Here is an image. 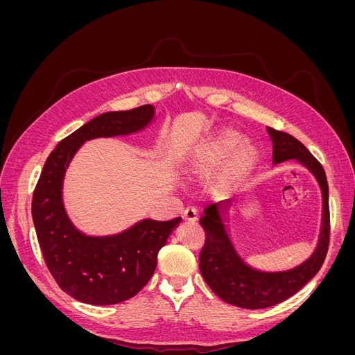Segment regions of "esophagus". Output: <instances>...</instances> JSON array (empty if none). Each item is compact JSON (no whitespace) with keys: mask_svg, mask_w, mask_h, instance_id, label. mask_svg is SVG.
I'll list each match as a JSON object with an SVG mask.
<instances>
[{"mask_svg":"<svg viewBox=\"0 0 355 355\" xmlns=\"http://www.w3.org/2000/svg\"><path fill=\"white\" fill-rule=\"evenodd\" d=\"M184 219L188 222H196L198 219V209L194 206H189L184 211Z\"/></svg>","mask_w":355,"mask_h":355,"instance_id":"esophagus-1","label":"esophagus"}]
</instances>
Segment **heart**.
<instances>
[{
    "label": "heart",
    "instance_id": "obj_1",
    "mask_svg": "<svg viewBox=\"0 0 355 355\" xmlns=\"http://www.w3.org/2000/svg\"><path fill=\"white\" fill-rule=\"evenodd\" d=\"M259 159V151L250 141H241L240 132L231 127H222L200 144L187 161L189 173L206 176L216 170L218 184L231 187L252 173Z\"/></svg>",
    "mask_w": 355,
    "mask_h": 355
}]
</instances>
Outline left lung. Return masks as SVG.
Here are the masks:
<instances>
[{"instance_id": "left-lung-1", "label": "left lung", "mask_w": 355, "mask_h": 355, "mask_svg": "<svg viewBox=\"0 0 355 355\" xmlns=\"http://www.w3.org/2000/svg\"><path fill=\"white\" fill-rule=\"evenodd\" d=\"M266 132L272 142L274 164L295 159L314 175L323 197V213H321V228L314 253L292 270L265 272L247 265L231 243L223 218L234 200L210 204L206 207L200 219L201 227L206 232V241L200 253L201 275L213 292L225 302L247 309L274 306L299 292L320 271L326 259L330 237L329 185L323 166L292 135L278 132L271 127H266Z\"/></svg>"}]
</instances>
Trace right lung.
Segmentation results:
<instances>
[{
    "mask_svg": "<svg viewBox=\"0 0 355 355\" xmlns=\"http://www.w3.org/2000/svg\"><path fill=\"white\" fill-rule=\"evenodd\" d=\"M153 105L105 112L62 139L49 155L32 197V219L46 265L59 287L90 305H112L133 297L151 280L157 256L180 218L144 219L105 237L85 235L73 227L62 198L65 171L85 141L127 136L154 120Z\"/></svg>",
    "mask_w": 355,
    "mask_h": 355,
    "instance_id": "1",
    "label": "right lung"
}]
</instances>
